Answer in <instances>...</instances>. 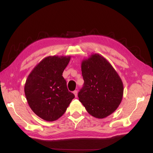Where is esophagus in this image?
Wrapping results in <instances>:
<instances>
[{
	"mask_svg": "<svg viewBox=\"0 0 153 153\" xmlns=\"http://www.w3.org/2000/svg\"><path fill=\"white\" fill-rule=\"evenodd\" d=\"M74 94L75 97H77V90H75L74 91Z\"/></svg>",
	"mask_w": 153,
	"mask_h": 153,
	"instance_id": "obj_1",
	"label": "esophagus"
}]
</instances>
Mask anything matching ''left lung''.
Segmentation results:
<instances>
[{
	"label": "left lung",
	"instance_id": "obj_1",
	"mask_svg": "<svg viewBox=\"0 0 153 153\" xmlns=\"http://www.w3.org/2000/svg\"><path fill=\"white\" fill-rule=\"evenodd\" d=\"M84 80L78 93L79 101L89 114L102 119L111 114L122 102L123 82L114 68L105 58L93 54L82 60Z\"/></svg>",
	"mask_w": 153,
	"mask_h": 153
}]
</instances>
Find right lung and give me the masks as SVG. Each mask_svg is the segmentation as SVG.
I'll return each instance as SVG.
<instances>
[{"mask_svg": "<svg viewBox=\"0 0 153 153\" xmlns=\"http://www.w3.org/2000/svg\"><path fill=\"white\" fill-rule=\"evenodd\" d=\"M70 56H49L42 60L29 74L24 92L33 112L53 122L66 112L75 96L67 88L62 73Z\"/></svg>", "mask_w": 153, "mask_h": 153, "instance_id": "obj_1", "label": "right lung"}]
</instances>
